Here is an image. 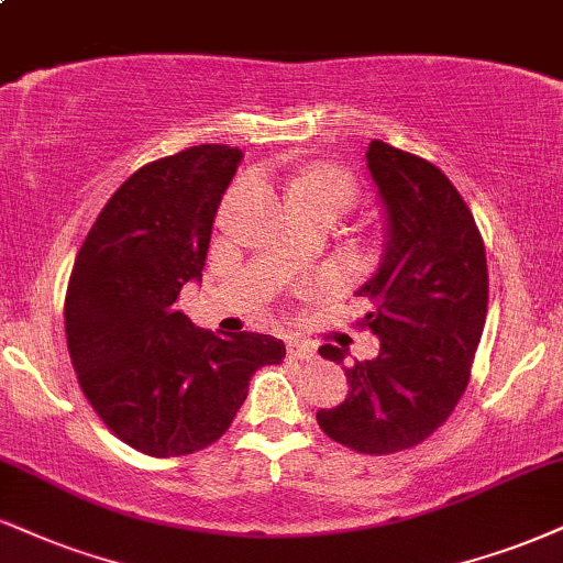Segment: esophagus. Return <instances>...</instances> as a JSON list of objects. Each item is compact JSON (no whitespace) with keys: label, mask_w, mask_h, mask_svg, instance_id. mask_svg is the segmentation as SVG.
Segmentation results:
<instances>
[{"label":"esophagus","mask_w":563,"mask_h":563,"mask_svg":"<svg viewBox=\"0 0 563 563\" xmlns=\"http://www.w3.org/2000/svg\"><path fill=\"white\" fill-rule=\"evenodd\" d=\"M287 350L292 360H313L316 357V346L308 342H300V339H289Z\"/></svg>","instance_id":"obj_1"}]
</instances>
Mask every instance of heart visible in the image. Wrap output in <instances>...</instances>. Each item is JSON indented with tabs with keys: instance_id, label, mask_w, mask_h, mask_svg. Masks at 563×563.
<instances>
[{
	"instance_id": "obj_1",
	"label": "heart",
	"mask_w": 563,
	"mask_h": 563,
	"mask_svg": "<svg viewBox=\"0 0 563 563\" xmlns=\"http://www.w3.org/2000/svg\"><path fill=\"white\" fill-rule=\"evenodd\" d=\"M289 196L295 203H325L342 213L357 203L360 187L357 179L339 166H310L289 183Z\"/></svg>"
}]
</instances>
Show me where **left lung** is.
<instances>
[{"instance_id": "1", "label": "left lung", "mask_w": 563, "mask_h": 563, "mask_svg": "<svg viewBox=\"0 0 563 563\" xmlns=\"http://www.w3.org/2000/svg\"><path fill=\"white\" fill-rule=\"evenodd\" d=\"M365 156L388 242L357 292L373 305L357 325L380 339V352L344 367L350 394L316 418L329 439L380 456L430 439L462 399L488 313V263L473 211L439 166L384 141ZM318 352L336 365L346 355L331 344Z\"/></svg>"}]
</instances>
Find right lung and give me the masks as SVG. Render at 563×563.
I'll list each match as a JSON object with an SVG mask.
<instances>
[{
    "instance_id": "add662e5",
    "label": "right lung",
    "mask_w": 563,
    "mask_h": 563,
    "mask_svg": "<svg viewBox=\"0 0 563 563\" xmlns=\"http://www.w3.org/2000/svg\"><path fill=\"white\" fill-rule=\"evenodd\" d=\"M240 158L203 143L141 166L101 208L67 282L65 334L82 394L117 439L158 460L217 443L250 376L287 355L282 339H221L175 308L206 266Z\"/></svg>"
}]
</instances>
